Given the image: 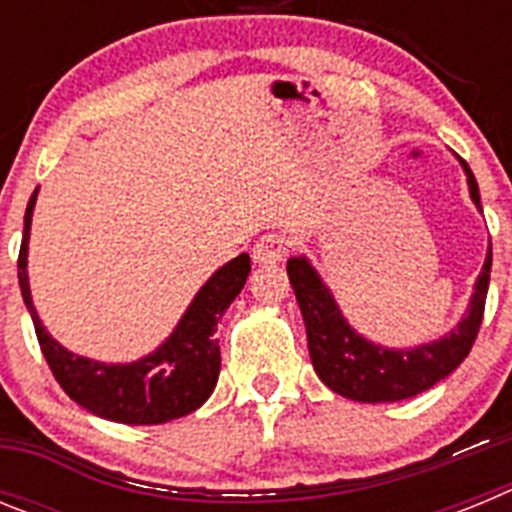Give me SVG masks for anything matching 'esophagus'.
I'll use <instances>...</instances> for the list:
<instances>
[{
	"instance_id": "1",
	"label": "esophagus",
	"mask_w": 512,
	"mask_h": 512,
	"mask_svg": "<svg viewBox=\"0 0 512 512\" xmlns=\"http://www.w3.org/2000/svg\"><path fill=\"white\" fill-rule=\"evenodd\" d=\"M287 251H289L287 238L279 233H269V235H261L259 241L253 243L251 256L256 264H277V261H282L284 256H287Z\"/></svg>"
}]
</instances>
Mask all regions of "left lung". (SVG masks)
I'll list each match as a JSON object with an SVG mask.
<instances>
[{"label":"left lung","mask_w":512,"mask_h":512,"mask_svg":"<svg viewBox=\"0 0 512 512\" xmlns=\"http://www.w3.org/2000/svg\"><path fill=\"white\" fill-rule=\"evenodd\" d=\"M461 166L467 174L472 202L477 210H482L477 179L467 161H461ZM490 269L492 246L487 248L485 266L474 284L467 315L446 336L415 348H387L366 341L348 325L330 289L325 287L315 266L305 256L287 261L289 282L295 289L302 320H305L312 366L330 390L356 402L408 400L449 377L456 366L467 359L479 333L482 315H485L487 287H490Z\"/></svg>","instance_id":"left-lung-1"}]
</instances>
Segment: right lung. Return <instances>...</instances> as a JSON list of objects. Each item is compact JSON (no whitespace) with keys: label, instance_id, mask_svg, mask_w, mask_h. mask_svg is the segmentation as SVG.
Wrapping results in <instances>:
<instances>
[{"label":"right lung","instance_id":"add662e5","mask_svg":"<svg viewBox=\"0 0 512 512\" xmlns=\"http://www.w3.org/2000/svg\"><path fill=\"white\" fill-rule=\"evenodd\" d=\"M35 200H38V189L25 210L17 279H20L22 300L33 318L40 351L63 392L89 413L128 425L169 423L205 405L220 374V346L215 338L217 320L223 318V312L246 284L251 271L248 253H241L220 266L202 284L174 333L153 354L130 364H102L87 356L71 354L40 323L27 282V243H30Z\"/></svg>","mask_w":512,"mask_h":512}]
</instances>
